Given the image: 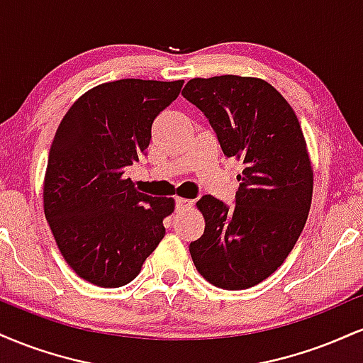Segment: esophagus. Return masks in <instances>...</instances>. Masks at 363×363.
I'll use <instances>...</instances> for the list:
<instances>
[{
    "mask_svg": "<svg viewBox=\"0 0 363 363\" xmlns=\"http://www.w3.org/2000/svg\"><path fill=\"white\" fill-rule=\"evenodd\" d=\"M194 203L191 201V199H186V198H176V208L177 211H182V210H189L191 206H193Z\"/></svg>",
    "mask_w": 363,
    "mask_h": 363,
    "instance_id": "34e87169",
    "label": "esophagus"
}]
</instances>
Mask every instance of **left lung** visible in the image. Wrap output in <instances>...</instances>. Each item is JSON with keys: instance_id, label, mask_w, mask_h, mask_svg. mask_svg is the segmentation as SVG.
<instances>
[{"instance_id": "obj_1", "label": "left lung", "mask_w": 363, "mask_h": 363, "mask_svg": "<svg viewBox=\"0 0 363 363\" xmlns=\"http://www.w3.org/2000/svg\"><path fill=\"white\" fill-rule=\"evenodd\" d=\"M182 97L206 116L225 157L244 165L234 206L210 194L196 203L205 232L191 257L211 285L249 289L280 268L309 216L314 170L301 123L261 78H193Z\"/></svg>"}]
</instances>
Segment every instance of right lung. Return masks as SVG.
Masks as SVG:
<instances>
[{
	"label": "right lung",
	"instance_id": "obj_1",
	"mask_svg": "<svg viewBox=\"0 0 363 363\" xmlns=\"http://www.w3.org/2000/svg\"><path fill=\"white\" fill-rule=\"evenodd\" d=\"M182 83H102L57 126L44 176V215L62 257L83 280L104 289L126 285L164 239V218L176 201L140 193L126 169L147 152L153 121Z\"/></svg>",
	"mask_w": 363,
	"mask_h": 363
}]
</instances>
